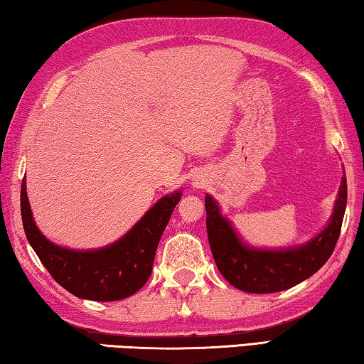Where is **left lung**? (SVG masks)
<instances>
[{"mask_svg": "<svg viewBox=\"0 0 364 364\" xmlns=\"http://www.w3.org/2000/svg\"><path fill=\"white\" fill-rule=\"evenodd\" d=\"M347 206V178L333 205L329 224L311 240L300 247L284 250H261L250 247L234 229L213 196L206 195V230L208 240L223 277L235 289L248 294H272L287 290L311 277L331 258L342 229Z\"/></svg>", "mask_w": 364, "mask_h": 364, "instance_id": "1", "label": "left lung"}]
</instances>
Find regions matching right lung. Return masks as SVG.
<instances>
[{
	"label": "right lung",
	"instance_id": "right-lung-1",
	"mask_svg": "<svg viewBox=\"0 0 364 364\" xmlns=\"http://www.w3.org/2000/svg\"><path fill=\"white\" fill-rule=\"evenodd\" d=\"M181 196V190L163 196L117 242L83 252L55 245L38 230L27 198L26 177L21 187V214L28 243L61 287L79 299L116 301L134 295L150 279L159 238Z\"/></svg>",
	"mask_w": 364,
	"mask_h": 364
}]
</instances>
